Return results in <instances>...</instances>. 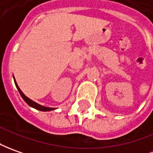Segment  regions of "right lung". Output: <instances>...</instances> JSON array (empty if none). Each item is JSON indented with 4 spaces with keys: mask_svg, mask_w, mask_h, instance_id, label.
<instances>
[{
    "mask_svg": "<svg viewBox=\"0 0 153 153\" xmlns=\"http://www.w3.org/2000/svg\"><path fill=\"white\" fill-rule=\"evenodd\" d=\"M14 81H15V84H16V87H17V89H18L19 92H20V94H21V96H22V97L23 98V100L26 102L30 107H33V108H36V109H37V110L39 111H52V110H55L56 108L55 107H43V106H42V105H40V104H38V103L35 102H33L32 100H30V98H28L27 97H26L25 95H24V93L22 92V90L19 88L18 85H17V83H16V80H15L14 78Z\"/></svg>",
    "mask_w": 153,
    "mask_h": 153,
    "instance_id": "1",
    "label": "right lung"
}]
</instances>
